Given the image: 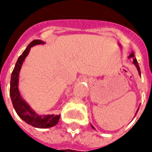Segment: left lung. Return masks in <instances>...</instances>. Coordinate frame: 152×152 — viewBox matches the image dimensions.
I'll use <instances>...</instances> for the list:
<instances>
[{
  "instance_id": "1",
  "label": "left lung",
  "mask_w": 152,
  "mask_h": 152,
  "mask_svg": "<svg viewBox=\"0 0 152 152\" xmlns=\"http://www.w3.org/2000/svg\"><path fill=\"white\" fill-rule=\"evenodd\" d=\"M129 58H133V63H134V65H135V66H136V67H137V71H138V73H139V75H141L140 67H139V66H138V63H137V59H136V58H134V53H131V54H130V55H129ZM91 127H92L93 129H94V127L93 126L92 124H91Z\"/></svg>"
}]
</instances>
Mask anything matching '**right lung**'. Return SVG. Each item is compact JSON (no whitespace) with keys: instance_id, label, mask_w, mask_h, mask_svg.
Returning <instances> with one entry per match:
<instances>
[{"instance_id":"add662e5","label":"right lung","mask_w":152,"mask_h":152,"mask_svg":"<svg viewBox=\"0 0 152 152\" xmlns=\"http://www.w3.org/2000/svg\"><path fill=\"white\" fill-rule=\"evenodd\" d=\"M40 44H45V42L40 40H32L26 48V50L23 52L22 55H20L18 58L11 74L10 94V99H11L15 112L23 121H24L26 123H28V124H30L33 127L39 128V129H46V128L53 127L58 124L60 115H47L44 116L37 115L33 110H31L30 106L22 99L18 88L19 72H20L25 58L28 56L31 47L36 45H40Z\"/></svg>"}]
</instances>
